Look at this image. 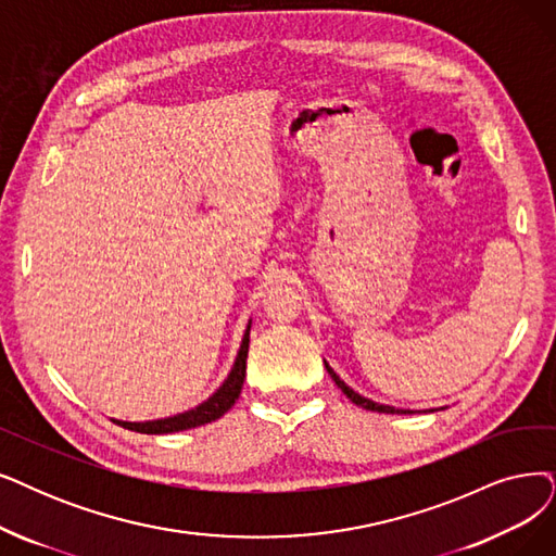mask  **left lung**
Here are the masks:
<instances>
[{
  "label": "left lung",
  "instance_id": "1",
  "mask_svg": "<svg viewBox=\"0 0 556 556\" xmlns=\"http://www.w3.org/2000/svg\"><path fill=\"white\" fill-rule=\"evenodd\" d=\"M326 365V369H328V374H330V379L336 381V386L351 399V402L355 404V406H361V408H365V410H374V413H396V415H406V413H413V410H406V408H394V406H386V404H376V402H371V399H367V396H363V394H358V392H353L340 376L330 369V365L328 363H324Z\"/></svg>",
  "mask_w": 556,
  "mask_h": 556
}]
</instances>
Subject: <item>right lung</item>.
<instances>
[{"label": "right lung", "instance_id": "right-lung-1", "mask_svg": "<svg viewBox=\"0 0 556 556\" xmlns=\"http://www.w3.org/2000/svg\"><path fill=\"white\" fill-rule=\"evenodd\" d=\"M249 338H251V321H249L247 332H243V338H241V346H239V353H237L235 365L228 374V379L210 399H205L203 404H198L191 410L177 413L173 417H164V419H150V421L114 419V421L118 427L129 429V431L160 435V433H175V431H187V429L203 427V425H210V421L218 419L220 415H226L235 406V402L241 394L243 379H247V358H249V342H251Z\"/></svg>", "mask_w": 556, "mask_h": 556}]
</instances>
